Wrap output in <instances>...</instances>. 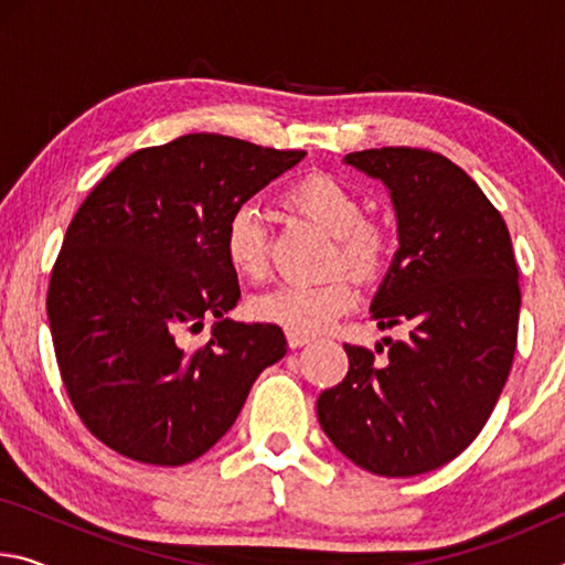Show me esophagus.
<instances>
[{
    "label": "esophagus",
    "instance_id": "obj_1",
    "mask_svg": "<svg viewBox=\"0 0 565 565\" xmlns=\"http://www.w3.org/2000/svg\"><path fill=\"white\" fill-rule=\"evenodd\" d=\"M286 341H289L291 349H299L303 343H309L311 337L309 333H296V331H286Z\"/></svg>",
    "mask_w": 565,
    "mask_h": 565
}]
</instances>
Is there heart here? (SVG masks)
Segmentation results:
<instances>
[{"mask_svg":"<svg viewBox=\"0 0 565 565\" xmlns=\"http://www.w3.org/2000/svg\"><path fill=\"white\" fill-rule=\"evenodd\" d=\"M286 206L333 236L327 271H349L371 281L384 271L391 236L384 224L363 216L356 191L331 174H309L284 196ZM224 254L232 269L248 281L264 279L269 269V238L254 206H236L224 226ZM356 303V289L347 274H333L321 284H279L254 299V317L286 331L313 333L329 327Z\"/></svg>","mask_w":565,"mask_h":565,"instance_id":"b5f03b06","label":"heart"}]
</instances>
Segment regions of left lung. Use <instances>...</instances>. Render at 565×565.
<instances>
[{
  "instance_id": "8db88e82",
  "label": "left lung",
  "mask_w": 565,
  "mask_h": 565,
  "mask_svg": "<svg viewBox=\"0 0 565 565\" xmlns=\"http://www.w3.org/2000/svg\"><path fill=\"white\" fill-rule=\"evenodd\" d=\"M347 164L391 189L401 246L371 303L384 362L343 343L349 371L317 401L331 444L366 471L428 473L466 451L489 420L519 341L521 286L503 216L438 151L363 149Z\"/></svg>"
}]
</instances>
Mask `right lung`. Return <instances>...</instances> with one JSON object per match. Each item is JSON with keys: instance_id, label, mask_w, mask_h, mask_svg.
Segmentation results:
<instances>
[{"instance_id": "right-lung-1", "label": "right lung", "mask_w": 565, "mask_h": 565, "mask_svg": "<svg viewBox=\"0 0 565 565\" xmlns=\"http://www.w3.org/2000/svg\"><path fill=\"white\" fill-rule=\"evenodd\" d=\"M303 157L186 134L134 151L76 209L46 313L66 396L111 451L151 466L194 461L286 353L276 323L224 319L242 296L224 226ZM206 318L217 319L213 339L189 348L185 333Z\"/></svg>"}]
</instances>
